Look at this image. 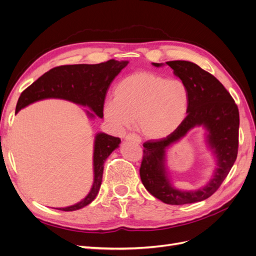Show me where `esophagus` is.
Masks as SVG:
<instances>
[{
	"label": "esophagus",
	"instance_id": "obj_1",
	"mask_svg": "<svg viewBox=\"0 0 256 256\" xmlns=\"http://www.w3.org/2000/svg\"><path fill=\"white\" fill-rule=\"evenodd\" d=\"M125 140L126 141H134V142H136L138 144L141 143V138L138 136V134H128L125 136Z\"/></svg>",
	"mask_w": 256,
	"mask_h": 256
}]
</instances>
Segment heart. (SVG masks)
<instances>
[{
	"instance_id": "obj_1",
	"label": "heart",
	"mask_w": 256,
	"mask_h": 256,
	"mask_svg": "<svg viewBox=\"0 0 256 256\" xmlns=\"http://www.w3.org/2000/svg\"><path fill=\"white\" fill-rule=\"evenodd\" d=\"M189 108V90L178 79L150 72H134L116 85L113 99L104 108L106 120L118 130L136 122L152 138L168 136L182 125Z\"/></svg>"
}]
</instances>
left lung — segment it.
Returning <instances> with one entry per match:
<instances>
[{
  "instance_id": "8db88e82",
  "label": "left lung",
  "mask_w": 256,
  "mask_h": 256,
  "mask_svg": "<svg viewBox=\"0 0 256 256\" xmlns=\"http://www.w3.org/2000/svg\"><path fill=\"white\" fill-rule=\"evenodd\" d=\"M166 64L188 88V114L173 134L143 144L141 180L152 196L166 204L196 203L208 198L219 189L236 161L239 136L238 106L222 83L196 64L188 60H170ZM152 65L159 67L162 64ZM196 126H204L208 131V142L214 150L218 168L211 182L204 188L180 192L175 190L167 178L165 150Z\"/></svg>"
}]
</instances>
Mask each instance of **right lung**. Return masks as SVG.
Segmentation results:
<instances>
[{
    "instance_id": "obj_1",
    "label": "right lung",
    "mask_w": 256,
    "mask_h": 256,
    "mask_svg": "<svg viewBox=\"0 0 256 256\" xmlns=\"http://www.w3.org/2000/svg\"><path fill=\"white\" fill-rule=\"evenodd\" d=\"M128 62L109 60L104 63L88 65H64L50 69L21 92L16 113L22 108L44 98L66 99L74 104L88 106L99 118L104 116V104L111 82ZM90 118L94 114L88 112ZM120 138L98 134L94 147V182L88 194L78 204L56 208L58 210L72 212L83 208L95 200L102 182L104 164L111 152L118 148Z\"/></svg>"
}]
</instances>
